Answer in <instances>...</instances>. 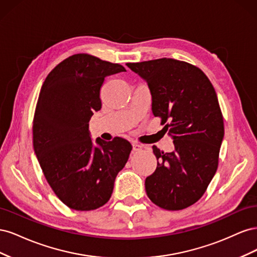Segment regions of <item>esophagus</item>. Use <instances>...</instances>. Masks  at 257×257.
I'll list each match as a JSON object with an SVG mask.
<instances>
[{"instance_id":"obj_1","label":"esophagus","mask_w":257,"mask_h":257,"mask_svg":"<svg viewBox=\"0 0 257 257\" xmlns=\"http://www.w3.org/2000/svg\"><path fill=\"white\" fill-rule=\"evenodd\" d=\"M132 146H133V150H134V151H139V150H142L143 148H144L143 145L138 144V143H136V142H134L133 144H132Z\"/></svg>"}]
</instances>
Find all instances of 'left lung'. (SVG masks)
I'll return each instance as SVG.
<instances>
[{
  "mask_svg": "<svg viewBox=\"0 0 257 257\" xmlns=\"http://www.w3.org/2000/svg\"><path fill=\"white\" fill-rule=\"evenodd\" d=\"M148 83L152 112L174 139L175 150L153 146L155 172L146 178L147 195L166 210H182L204 195L217 169L224 122L212 83L198 67L175 59L126 63Z\"/></svg>",
  "mask_w": 257,
  "mask_h": 257,
  "instance_id": "obj_1",
  "label": "left lung"
}]
</instances>
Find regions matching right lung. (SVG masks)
Here are the masks:
<instances>
[{
  "instance_id": "right-lung-1",
  "label": "right lung",
  "mask_w": 257,
  "mask_h": 257,
  "mask_svg": "<svg viewBox=\"0 0 257 257\" xmlns=\"http://www.w3.org/2000/svg\"><path fill=\"white\" fill-rule=\"evenodd\" d=\"M125 72L122 65L88 53H77L59 63L46 77L33 120V147L54 194L78 211L104 206L115 177L125 166L132 145L115 137L97 138L93 145L89 121L102 108L100 87L105 77Z\"/></svg>"
}]
</instances>
